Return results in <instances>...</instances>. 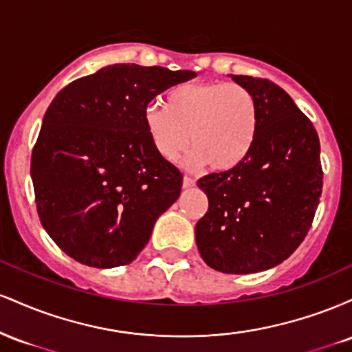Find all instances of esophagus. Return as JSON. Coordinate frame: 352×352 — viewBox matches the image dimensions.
Wrapping results in <instances>:
<instances>
[{"label": "esophagus", "mask_w": 352, "mask_h": 352, "mask_svg": "<svg viewBox=\"0 0 352 352\" xmlns=\"http://www.w3.org/2000/svg\"><path fill=\"white\" fill-rule=\"evenodd\" d=\"M193 185H195V179H192V177L185 175L184 177V187L185 188H190V187H193Z\"/></svg>", "instance_id": "1"}]
</instances>
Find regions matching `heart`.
Segmentation results:
<instances>
[{
	"label": "heart",
	"mask_w": 352,
	"mask_h": 352,
	"mask_svg": "<svg viewBox=\"0 0 352 352\" xmlns=\"http://www.w3.org/2000/svg\"><path fill=\"white\" fill-rule=\"evenodd\" d=\"M144 120L162 159L175 160L192 144L190 165L228 170L252 148L258 107L252 91L238 82H185L165 94L164 107H148Z\"/></svg>",
	"instance_id": "obj_1"
}]
</instances>
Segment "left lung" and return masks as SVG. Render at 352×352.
I'll list each match as a JSON object with an SVG mask.
<instances>
[{
    "mask_svg": "<svg viewBox=\"0 0 352 352\" xmlns=\"http://www.w3.org/2000/svg\"><path fill=\"white\" fill-rule=\"evenodd\" d=\"M232 79L254 96L256 135L240 164L197 182L208 210L195 238L210 268L246 274L280 265L308 235L322 192L321 148L313 122L280 86Z\"/></svg>",
    "mask_w": 352,
    "mask_h": 352,
    "instance_id": "8db88e82",
    "label": "left lung"
}]
</instances>
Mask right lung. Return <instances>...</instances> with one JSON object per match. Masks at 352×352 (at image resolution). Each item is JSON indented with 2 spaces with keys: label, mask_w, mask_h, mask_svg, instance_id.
<instances>
[{
  "label": "right lung",
  "mask_w": 352,
  "mask_h": 352,
  "mask_svg": "<svg viewBox=\"0 0 352 352\" xmlns=\"http://www.w3.org/2000/svg\"><path fill=\"white\" fill-rule=\"evenodd\" d=\"M193 71L112 64L60 89L31 155L39 220L79 263L134 261L157 218L179 199L182 175L155 152L145 111Z\"/></svg>",
  "instance_id": "obj_1"
}]
</instances>
